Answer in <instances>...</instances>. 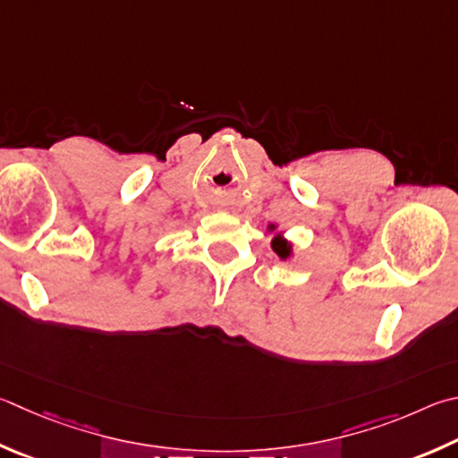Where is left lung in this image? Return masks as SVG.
Wrapping results in <instances>:
<instances>
[{
  "label": "left lung",
  "instance_id": "8db88e82",
  "mask_svg": "<svg viewBox=\"0 0 458 458\" xmlns=\"http://www.w3.org/2000/svg\"><path fill=\"white\" fill-rule=\"evenodd\" d=\"M272 248H274V252H276L280 258H286V256L290 254V246H288V242H286V240L278 238V236L272 240Z\"/></svg>",
  "mask_w": 458,
  "mask_h": 458
}]
</instances>
